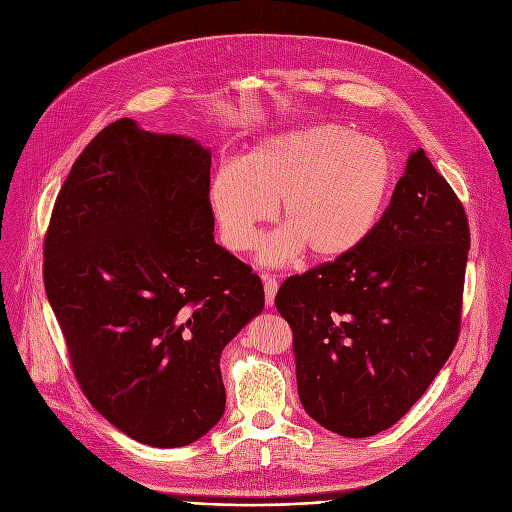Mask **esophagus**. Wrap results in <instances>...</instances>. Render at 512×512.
<instances>
[{
    "label": "esophagus",
    "mask_w": 512,
    "mask_h": 512,
    "mask_svg": "<svg viewBox=\"0 0 512 512\" xmlns=\"http://www.w3.org/2000/svg\"><path fill=\"white\" fill-rule=\"evenodd\" d=\"M263 290H265V303L267 305H274V299H276V292H278V280L263 274Z\"/></svg>",
    "instance_id": "34e87169"
}]
</instances>
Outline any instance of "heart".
<instances>
[{"label": "heart", "instance_id": "1", "mask_svg": "<svg viewBox=\"0 0 512 512\" xmlns=\"http://www.w3.org/2000/svg\"><path fill=\"white\" fill-rule=\"evenodd\" d=\"M392 182V155L382 141L340 124H313L272 134L240 166L218 168L209 205L232 251H253L278 205L282 230L265 245V263L301 253L311 263H338L378 228Z\"/></svg>", "mask_w": 512, "mask_h": 512}]
</instances>
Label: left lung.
Returning <instances> with one entry per match:
<instances>
[{
  "instance_id": "obj_1",
  "label": "left lung",
  "mask_w": 512,
  "mask_h": 512,
  "mask_svg": "<svg viewBox=\"0 0 512 512\" xmlns=\"http://www.w3.org/2000/svg\"><path fill=\"white\" fill-rule=\"evenodd\" d=\"M469 245L463 203L417 149L365 245L280 286L309 417L367 438L415 405L459 340Z\"/></svg>"
}]
</instances>
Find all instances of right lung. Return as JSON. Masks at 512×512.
<instances>
[{
	"instance_id": "obj_1",
	"label": "right lung",
	"mask_w": 512,
	"mask_h": 512,
	"mask_svg": "<svg viewBox=\"0 0 512 512\" xmlns=\"http://www.w3.org/2000/svg\"><path fill=\"white\" fill-rule=\"evenodd\" d=\"M209 168L195 139L116 120L74 161L45 234V292L80 390L155 448L222 419V351L265 303L259 276L215 245Z\"/></svg>"
}]
</instances>
